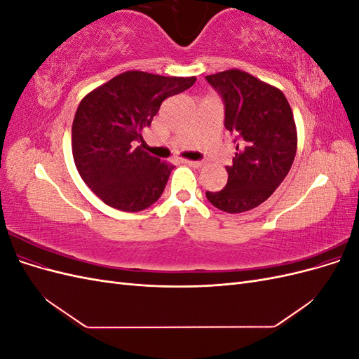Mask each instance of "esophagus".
<instances>
[{
  "label": "esophagus",
  "instance_id": "esophagus-1",
  "mask_svg": "<svg viewBox=\"0 0 359 359\" xmlns=\"http://www.w3.org/2000/svg\"><path fill=\"white\" fill-rule=\"evenodd\" d=\"M182 163H186V165L193 166V168H201L203 165L202 161H193V160H182Z\"/></svg>",
  "mask_w": 359,
  "mask_h": 359
}]
</instances>
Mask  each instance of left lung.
Listing matches in <instances>:
<instances>
[{
    "mask_svg": "<svg viewBox=\"0 0 359 359\" xmlns=\"http://www.w3.org/2000/svg\"><path fill=\"white\" fill-rule=\"evenodd\" d=\"M224 102V126L236 153L227 184L206 191L215 208L238 214L256 208L286 178L297 154V126L283 91L240 69L206 76Z\"/></svg>",
    "mask_w": 359,
    "mask_h": 359,
    "instance_id": "1",
    "label": "left lung"
}]
</instances>
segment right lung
<instances>
[{
  "label": "right lung",
  "mask_w": 359,
  "mask_h": 359,
  "mask_svg": "<svg viewBox=\"0 0 359 359\" xmlns=\"http://www.w3.org/2000/svg\"><path fill=\"white\" fill-rule=\"evenodd\" d=\"M194 82V76L128 70L81 100L72 126L74 165L106 205L137 212L161 196L173 166L135 144L144 142L142 130L149 127L163 100Z\"/></svg>",
  "instance_id": "right-lung-1"
}]
</instances>
